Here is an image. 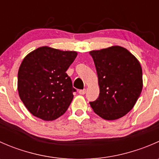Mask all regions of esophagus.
Wrapping results in <instances>:
<instances>
[{
	"label": "esophagus",
	"mask_w": 159,
	"mask_h": 159,
	"mask_svg": "<svg viewBox=\"0 0 159 159\" xmlns=\"http://www.w3.org/2000/svg\"><path fill=\"white\" fill-rule=\"evenodd\" d=\"M86 93V90L83 89V90H80L79 91V94H84Z\"/></svg>",
	"instance_id": "esophagus-1"
}]
</instances>
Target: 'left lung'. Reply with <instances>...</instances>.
I'll use <instances>...</instances> for the list:
<instances>
[{
  "label": "left lung",
  "mask_w": 159,
  "mask_h": 159,
  "mask_svg": "<svg viewBox=\"0 0 159 159\" xmlns=\"http://www.w3.org/2000/svg\"><path fill=\"white\" fill-rule=\"evenodd\" d=\"M100 88L99 96L89 102L105 120H115L132 109L142 92V69L138 59L120 46L90 51Z\"/></svg>",
  "instance_id": "obj_1"
}]
</instances>
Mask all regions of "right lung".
I'll list each match as a JSON object with an SVG mask.
<instances>
[{
	"instance_id": "1",
	"label": "right lung",
	"mask_w": 159,
	"mask_h": 159,
	"mask_svg": "<svg viewBox=\"0 0 159 159\" xmlns=\"http://www.w3.org/2000/svg\"><path fill=\"white\" fill-rule=\"evenodd\" d=\"M77 54L44 46L24 58L17 74V90L32 115L52 121L65 113L76 91L66 70Z\"/></svg>"
}]
</instances>
